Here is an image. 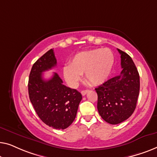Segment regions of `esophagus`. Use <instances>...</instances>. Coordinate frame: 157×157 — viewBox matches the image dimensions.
<instances>
[{"instance_id": "1", "label": "esophagus", "mask_w": 157, "mask_h": 157, "mask_svg": "<svg viewBox=\"0 0 157 157\" xmlns=\"http://www.w3.org/2000/svg\"><path fill=\"white\" fill-rule=\"evenodd\" d=\"M88 92H89V90H82V92H81V94H82V96H85V94H87Z\"/></svg>"}]
</instances>
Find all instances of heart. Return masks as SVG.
I'll return each instance as SVG.
<instances>
[{"label":"heart","mask_w":157,"mask_h":157,"mask_svg":"<svg viewBox=\"0 0 157 157\" xmlns=\"http://www.w3.org/2000/svg\"><path fill=\"white\" fill-rule=\"evenodd\" d=\"M114 57L108 48L94 49L77 53L63 67V75L71 87H76L85 74V79L92 85H100L107 80L114 65Z\"/></svg>","instance_id":"b5f03b06"}]
</instances>
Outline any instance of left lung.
Returning <instances> with one entry per match:
<instances>
[{"instance_id":"8db88e82","label":"left lung","mask_w":157,"mask_h":157,"mask_svg":"<svg viewBox=\"0 0 157 157\" xmlns=\"http://www.w3.org/2000/svg\"><path fill=\"white\" fill-rule=\"evenodd\" d=\"M121 55L122 72L95 88L98 109L105 122L117 124L133 114L140 93V75L132 57L117 49Z\"/></svg>"}]
</instances>
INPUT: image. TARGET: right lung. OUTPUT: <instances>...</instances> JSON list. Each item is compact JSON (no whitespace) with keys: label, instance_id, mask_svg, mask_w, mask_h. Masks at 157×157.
I'll use <instances>...</instances> for the list:
<instances>
[{"label":"right lung","instance_id":"right-lung-1","mask_svg":"<svg viewBox=\"0 0 157 157\" xmlns=\"http://www.w3.org/2000/svg\"><path fill=\"white\" fill-rule=\"evenodd\" d=\"M57 65L53 50L37 59L33 65L28 80L30 100L40 119L56 129L67 128L75 119L82 94L66 87L55 72L50 79H43V72Z\"/></svg>","mask_w":157,"mask_h":157}]
</instances>
